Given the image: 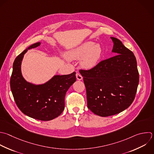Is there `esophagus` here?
<instances>
[{"label":"esophagus","instance_id":"esophagus-1","mask_svg":"<svg viewBox=\"0 0 154 154\" xmlns=\"http://www.w3.org/2000/svg\"><path fill=\"white\" fill-rule=\"evenodd\" d=\"M76 79H77L78 80H79V81L82 80V78H83L82 76H81V75L80 73H76Z\"/></svg>","mask_w":154,"mask_h":154}]
</instances>
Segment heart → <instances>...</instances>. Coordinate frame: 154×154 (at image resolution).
<instances>
[{
    "instance_id": "heart-1",
    "label": "heart",
    "mask_w": 154,
    "mask_h": 154,
    "mask_svg": "<svg viewBox=\"0 0 154 154\" xmlns=\"http://www.w3.org/2000/svg\"><path fill=\"white\" fill-rule=\"evenodd\" d=\"M102 54V49L99 44L86 42L73 49L67 54L70 60H81V66L85 69H91L99 63Z\"/></svg>"
}]
</instances>
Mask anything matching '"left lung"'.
I'll use <instances>...</instances> for the list:
<instances>
[{"label": "left lung", "instance_id": "1", "mask_svg": "<svg viewBox=\"0 0 154 154\" xmlns=\"http://www.w3.org/2000/svg\"><path fill=\"white\" fill-rule=\"evenodd\" d=\"M115 56L93 69L80 70L86 88L87 106L94 114L107 117L128 108L134 100L139 82L133 52L119 39L111 37Z\"/></svg>", "mask_w": 154, "mask_h": 154}]
</instances>
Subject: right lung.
<instances>
[{
    "instance_id": "obj_1",
    "label": "right lung",
    "mask_w": 154,
    "mask_h": 154,
    "mask_svg": "<svg viewBox=\"0 0 154 154\" xmlns=\"http://www.w3.org/2000/svg\"><path fill=\"white\" fill-rule=\"evenodd\" d=\"M40 44L38 42L32 45L16 57L13 63L10 87L14 100L23 114L35 119L48 121L58 117L64 111L66 93L76 81V72L55 75L43 84L27 82L22 74V61L28 49L35 48Z\"/></svg>"
}]
</instances>
